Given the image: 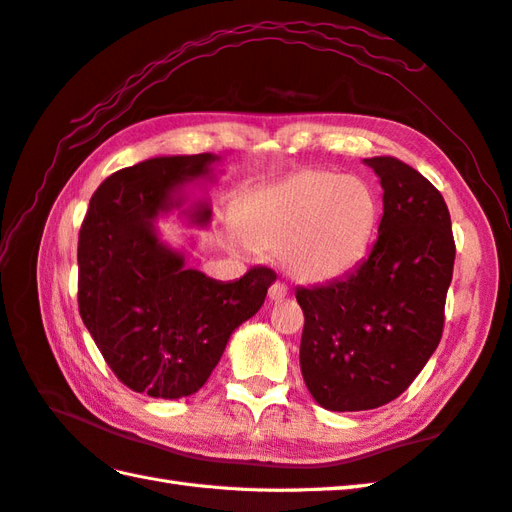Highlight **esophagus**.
<instances>
[{
	"label": "esophagus",
	"instance_id": "esophagus-1",
	"mask_svg": "<svg viewBox=\"0 0 512 512\" xmlns=\"http://www.w3.org/2000/svg\"><path fill=\"white\" fill-rule=\"evenodd\" d=\"M284 297H286V286L282 282H273L269 286V299H271V302H282Z\"/></svg>",
	"mask_w": 512,
	"mask_h": 512
}]
</instances>
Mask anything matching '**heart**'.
<instances>
[{"label": "heart", "instance_id": "1", "mask_svg": "<svg viewBox=\"0 0 512 512\" xmlns=\"http://www.w3.org/2000/svg\"><path fill=\"white\" fill-rule=\"evenodd\" d=\"M382 217L376 186L330 169H304L243 195L230 247L273 252L302 282H328L352 271L369 252Z\"/></svg>", "mask_w": 512, "mask_h": 512}]
</instances>
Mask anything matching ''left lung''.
Listing matches in <instances>:
<instances>
[{
    "instance_id": "obj_1",
    "label": "left lung",
    "mask_w": 512,
    "mask_h": 512,
    "mask_svg": "<svg viewBox=\"0 0 512 512\" xmlns=\"http://www.w3.org/2000/svg\"><path fill=\"white\" fill-rule=\"evenodd\" d=\"M365 165L384 191L369 256L345 278L295 291L299 367L315 402L334 413L384 406L413 384L441 341L456 256L443 195L397 158Z\"/></svg>"
}]
</instances>
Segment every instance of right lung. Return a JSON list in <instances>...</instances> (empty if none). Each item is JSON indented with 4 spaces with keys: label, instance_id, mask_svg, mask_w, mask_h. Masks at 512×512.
<instances>
[{
    "label": "right lung",
    "instance_id": "1",
    "mask_svg": "<svg viewBox=\"0 0 512 512\" xmlns=\"http://www.w3.org/2000/svg\"><path fill=\"white\" fill-rule=\"evenodd\" d=\"M213 154L160 156L112 173L93 193L78 241V306L97 350L136 393H197L232 332L263 306L276 273L249 269L219 282L186 267L154 221L184 204L182 186L210 178ZM206 226L210 206L193 208Z\"/></svg>",
    "mask_w": 512,
    "mask_h": 512
}]
</instances>
